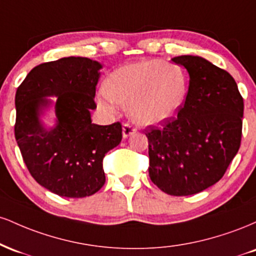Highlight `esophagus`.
Instances as JSON below:
<instances>
[{
    "mask_svg": "<svg viewBox=\"0 0 256 256\" xmlns=\"http://www.w3.org/2000/svg\"><path fill=\"white\" fill-rule=\"evenodd\" d=\"M134 131H136V128H134L132 125L128 124V122L122 125V137L124 138L130 137L132 134H134Z\"/></svg>",
    "mask_w": 256,
    "mask_h": 256,
    "instance_id": "obj_1",
    "label": "esophagus"
}]
</instances>
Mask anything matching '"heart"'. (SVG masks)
I'll return each instance as SVG.
<instances>
[{
  "mask_svg": "<svg viewBox=\"0 0 256 256\" xmlns=\"http://www.w3.org/2000/svg\"><path fill=\"white\" fill-rule=\"evenodd\" d=\"M96 102L108 113L114 104L128 107L131 120L140 125H158L172 119L188 95L186 76L176 64L150 58L124 64L106 79Z\"/></svg>",
  "mask_w": 256,
  "mask_h": 256,
  "instance_id": "1",
  "label": "heart"
}]
</instances>
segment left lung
<instances>
[{"label":"left lung","instance_id":"left-lung-1","mask_svg":"<svg viewBox=\"0 0 256 256\" xmlns=\"http://www.w3.org/2000/svg\"><path fill=\"white\" fill-rule=\"evenodd\" d=\"M189 73L178 116L162 128L148 126L149 177L173 196L204 192L219 182L240 146L243 98L225 70L201 56L172 58Z\"/></svg>","mask_w":256,"mask_h":256}]
</instances>
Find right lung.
I'll return each instance as SVG.
<instances>
[{"mask_svg": "<svg viewBox=\"0 0 256 256\" xmlns=\"http://www.w3.org/2000/svg\"><path fill=\"white\" fill-rule=\"evenodd\" d=\"M102 64L88 58L40 64L16 94L14 134L28 172L38 184L62 198H86L106 182L104 155L122 138V124L96 125L90 112ZM55 96L57 124L49 130L39 116Z\"/></svg>", "mask_w": 256, "mask_h": 256, "instance_id": "add662e5", "label": "right lung"}]
</instances>
